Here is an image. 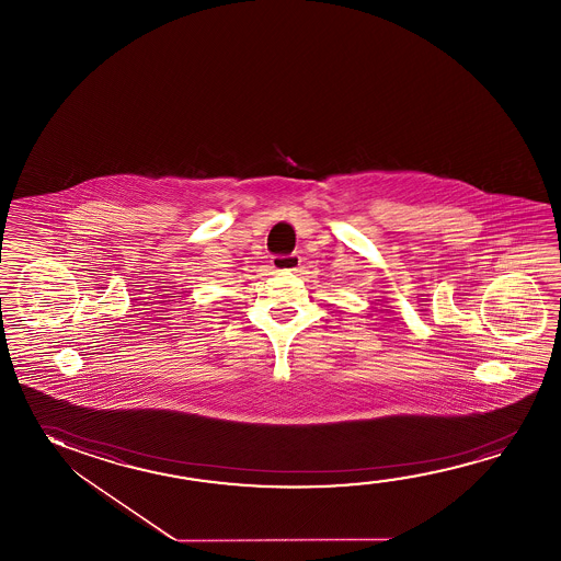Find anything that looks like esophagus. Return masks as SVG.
<instances>
[{"label":"esophagus","mask_w":561,"mask_h":561,"mask_svg":"<svg viewBox=\"0 0 561 561\" xmlns=\"http://www.w3.org/2000/svg\"><path fill=\"white\" fill-rule=\"evenodd\" d=\"M299 266H301V257L297 256V254L274 256V260H272V267L277 270V272H295Z\"/></svg>","instance_id":"obj_1"}]
</instances>
